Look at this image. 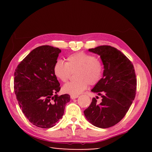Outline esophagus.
Listing matches in <instances>:
<instances>
[{"mask_svg":"<svg viewBox=\"0 0 152 152\" xmlns=\"http://www.w3.org/2000/svg\"><path fill=\"white\" fill-rule=\"evenodd\" d=\"M70 97H71L72 99H77V98L78 97V95H71Z\"/></svg>","mask_w":152,"mask_h":152,"instance_id":"34e87169","label":"esophagus"}]
</instances>
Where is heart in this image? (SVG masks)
Here are the masks:
<instances>
[{"mask_svg":"<svg viewBox=\"0 0 152 152\" xmlns=\"http://www.w3.org/2000/svg\"><path fill=\"white\" fill-rule=\"evenodd\" d=\"M66 63L58 60L53 67L54 76L65 82L70 79L72 72L75 73L76 80L66 83L63 91L72 95H78L87 88L88 84L96 85L104 75V65L101 59L84 52L71 54L66 58Z\"/></svg>","mask_w":152,"mask_h":152,"instance_id":"obj_1","label":"heart"}]
</instances>
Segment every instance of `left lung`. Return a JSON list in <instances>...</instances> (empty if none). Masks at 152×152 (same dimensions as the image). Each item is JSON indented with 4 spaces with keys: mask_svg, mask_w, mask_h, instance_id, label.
I'll return each instance as SVG.
<instances>
[{
    "mask_svg": "<svg viewBox=\"0 0 152 152\" xmlns=\"http://www.w3.org/2000/svg\"><path fill=\"white\" fill-rule=\"evenodd\" d=\"M97 53L104 65L103 77L92 89L102 97L101 103L92 98L84 110L86 118L92 125L109 128L119 123L129 109L135 99L137 78L133 64L117 48L101 45L89 49Z\"/></svg>",
    "mask_w": 152,
    "mask_h": 152,
    "instance_id": "1",
    "label": "left lung"
}]
</instances>
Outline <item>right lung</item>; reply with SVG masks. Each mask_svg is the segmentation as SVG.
Returning a JSON list of instances; mask_svg holds the SVG:
<instances>
[{"label":"right lung","mask_w":152,"mask_h":152,"mask_svg":"<svg viewBox=\"0 0 152 152\" xmlns=\"http://www.w3.org/2000/svg\"><path fill=\"white\" fill-rule=\"evenodd\" d=\"M61 50L50 45L36 48L20 61L14 73L18 103L29 121L41 128H51L62 117L68 94L58 96L61 88L53 67Z\"/></svg>","instance_id":"right-lung-1"}]
</instances>
